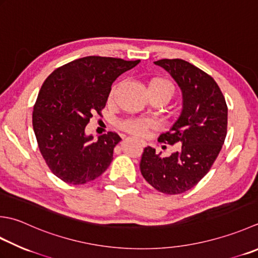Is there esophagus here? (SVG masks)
Wrapping results in <instances>:
<instances>
[{
	"instance_id": "1",
	"label": "esophagus",
	"mask_w": 258,
	"mask_h": 258,
	"mask_svg": "<svg viewBox=\"0 0 258 258\" xmlns=\"http://www.w3.org/2000/svg\"><path fill=\"white\" fill-rule=\"evenodd\" d=\"M140 144H141V146H143V148H144V146L146 145V143H145V142H143V141H140Z\"/></svg>"
}]
</instances>
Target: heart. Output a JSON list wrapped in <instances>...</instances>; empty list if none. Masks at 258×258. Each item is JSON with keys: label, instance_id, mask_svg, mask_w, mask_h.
Returning <instances> with one entry per match:
<instances>
[{"label": "heart", "instance_id": "b5f03b06", "mask_svg": "<svg viewBox=\"0 0 258 258\" xmlns=\"http://www.w3.org/2000/svg\"><path fill=\"white\" fill-rule=\"evenodd\" d=\"M149 87H155V88H161L165 90L171 96L173 95L174 88L172 84H171L168 79L164 78H155L153 80H151V83L149 85ZM116 90H117V87H113L112 92L109 94V99H113L114 96L116 94ZM155 126V123L151 119H138V118H130L126 119L124 122L120 123V127L123 130L127 131V132L132 133L134 135L138 136H144L148 132L149 128H152Z\"/></svg>", "mask_w": 258, "mask_h": 258}]
</instances>
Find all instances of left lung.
I'll return each instance as SVG.
<instances>
[{"mask_svg":"<svg viewBox=\"0 0 258 258\" xmlns=\"http://www.w3.org/2000/svg\"><path fill=\"white\" fill-rule=\"evenodd\" d=\"M164 68L182 92L179 118L159 142L181 144L179 151L162 158L148 146L141 159L143 178L160 192L179 195L199 182L218 156L227 135L228 108L214 78L182 59L154 61Z\"/></svg>","mask_w":258,"mask_h":258,"instance_id":"1","label":"left lung"}]
</instances>
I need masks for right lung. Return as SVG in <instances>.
Segmentation results:
<instances>
[{
	"label": "right lung",
	"mask_w": 258,
	"mask_h": 258,
	"mask_svg": "<svg viewBox=\"0 0 258 258\" xmlns=\"http://www.w3.org/2000/svg\"><path fill=\"white\" fill-rule=\"evenodd\" d=\"M140 60L89 55L59 67L44 80L32 114L39 150L51 172L69 184H84L102 175L120 140L114 132L85 134L93 114L100 115L112 84Z\"/></svg>",
	"instance_id": "right-lung-1"
}]
</instances>
